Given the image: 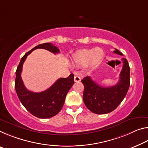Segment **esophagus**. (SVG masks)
<instances>
[{"instance_id": "1", "label": "esophagus", "mask_w": 148, "mask_h": 148, "mask_svg": "<svg viewBox=\"0 0 148 148\" xmlns=\"http://www.w3.org/2000/svg\"><path fill=\"white\" fill-rule=\"evenodd\" d=\"M81 78L78 76H74V82H80Z\"/></svg>"}]
</instances>
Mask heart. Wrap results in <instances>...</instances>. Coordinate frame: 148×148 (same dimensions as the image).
Masks as SVG:
<instances>
[{
    "mask_svg": "<svg viewBox=\"0 0 148 148\" xmlns=\"http://www.w3.org/2000/svg\"><path fill=\"white\" fill-rule=\"evenodd\" d=\"M104 52L101 48L84 49L79 51L74 56V60L77 64L84 66L88 64L90 69H95L101 62Z\"/></svg>",
    "mask_w": 148,
    "mask_h": 148,
    "instance_id": "1",
    "label": "heart"
}]
</instances>
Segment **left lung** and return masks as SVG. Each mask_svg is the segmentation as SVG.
I'll list each match as a JSON object with an SVG mask.
<instances>
[{
  "instance_id": "left-lung-1",
  "label": "left lung",
  "mask_w": 148,
  "mask_h": 148,
  "mask_svg": "<svg viewBox=\"0 0 148 148\" xmlns=\"http://www.w3.org/2000/svg\"><path fill=\"white\" fill-rule=\"evenodd\" d=\"M113 52L123 55L118 49ZM123 66L119 81L116 85L103 87L96 84L90 76L84 78L82 82L84 86L83 100L86 106L93 113L107 114L114 111L125 97L130 86V66L128 60L122 58Z\"/></svg>"
}]
</instances>
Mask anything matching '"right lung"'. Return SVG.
I'll return each mask as SVG.
<instances>
[{"label": "right lung", "instance_id": "1", "mask_svg": "<svg viewBox=\"0 0 148 148\" xmlns=\"http://www.w3.org/2000/svg\"><path fill=\"white\" fill-rule=\"evenodd\" d=\"M37 49H44L54 54L59 53L58 47L50 43L40 44L35 47L21 58L16 72L15 89L22 105L33 115L40 119H49L57 114L64 105L66 96L74 83V74L67 78H60L52 86L42 92L29 91L23 85L21 78L22 66L28 55Z\"/></svg>", "mask_w": 148, "mask_h": 148}]
</instances>
